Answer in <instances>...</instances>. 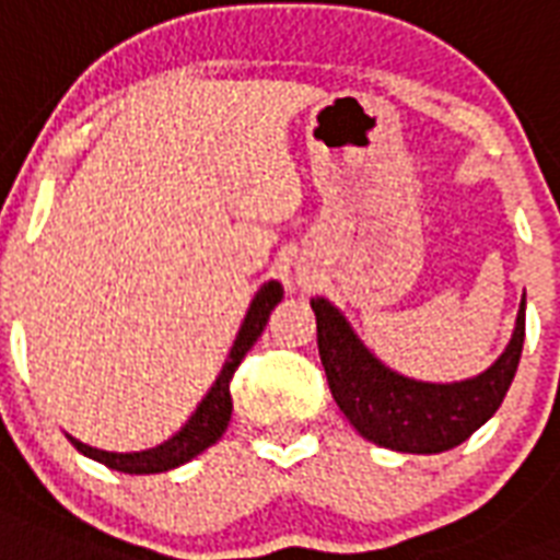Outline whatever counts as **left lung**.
Returning a JSON list of instances; mask_svg holds the SVG:
<instances>
[{
	"label": "left lung",
	"mask_w": 560,
	"mask_h": 560,
	"mask_svg": "<svg viewBox=\"0 0 560 560\" xmlns=\"http://www.w3.org/2000/svg\"><path fill=\"white\" fill-rule=\"evenodd\" d=\"M311 307L337 407L363 439L400 453L451 451L477 433L503 404L526 337V302H521L512 340L486 372L456 383H424L383 366L328 299H311Z\"/></svg>",
	"instance_id": "1"
}]
</instances>
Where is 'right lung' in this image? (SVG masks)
<instances>
[{"label": "right lung", "instance_id": "add662e5", "mask_svg": "<svg viewBox=\"0 0 560 560\" xmlns=\"http://www.w3.org/2000/svg\"><path fill=\"white\" fill-rule=\"evenodd\" d=\"M284 290H281L279 281H267L261 284V290L255 293L253 305L246 311L244 323H241V331H237L232 349H229V358L220 369L218 381L211 383V389L206 392V398L200 400V407L194 409L191 418L179 433H174L168 442L156 444L151 451L139 453H109L98 451V447H90V444L78 442L69 435V442L90 459L101 462L113 470H121V474H162V470L179 468L191 462L194 456H200L206 447L218 442L220 435L226 433L229 418H232V395H229V383H232V374L241 366V360L246 358V351L253 349L255 340L261 337L264 325L270 319L272 307L279 305Z\"/></svg>", "mask_w": 560, "mask_h": 560}]
</instances>
